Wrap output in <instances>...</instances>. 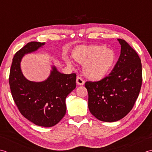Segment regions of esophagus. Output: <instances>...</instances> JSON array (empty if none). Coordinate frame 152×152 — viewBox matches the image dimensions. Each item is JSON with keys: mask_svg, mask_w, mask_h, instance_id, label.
<instances>
[{"mask_svg": "<svg viewBox=\"0 0 152 152\" xmlns=\"http://www.w3.org/2000/svg\"><path fill=\"white\" fill-rule=\"evenodd\" d=\"M76 82H77V84L79 85H83L85 84V81L84 80H83L81 77H77V80H76Z\"/></svg>", "mask_w": 152, "mask_h": 152, "instance_id": "esophagus-1", "label": "esophagus"}]
</instances>
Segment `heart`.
I'll return each mask as SVG.
<instances>
[{
    "label": "heart",
    "mask_w": 152,
    "mask_h": 152,
    "mask_svg": "<svg viewBox=\"0 0 152 152\" xmlns=\"http://www.w3.org/2000/svg\"><path fill=\"white\" fill-rule=\"evenodd\" d=\"M72 56L77 62L83 66V72L86 77L93 80L104 79L110 73L115 64L117 56L111 49L106 46H83L76 48ZM67 66H73V61L69 57H65Z\"/></svg>",
    "instance_id": "b5f03b06"
}]
</instances>
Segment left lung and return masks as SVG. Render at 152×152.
<instances>
[{
  "label": "left lung",
  "mask_w": 152,
  "mask_h": 152,
  "mask_svg": "<svg viewBox=\"0 0 152 152\" xmlns=\"http://www.w3.org/2000/svg\"><path fill=\"white\" fill-rule=\"evenodd\" d=\"M121 46L118 61L111 72L99 81L85 83L88 109L96 118L115 122L131 111L140 91L142 64L136 51L118 39Z\"/></svg>",
  "instance_id": "1"
}]
</instances>
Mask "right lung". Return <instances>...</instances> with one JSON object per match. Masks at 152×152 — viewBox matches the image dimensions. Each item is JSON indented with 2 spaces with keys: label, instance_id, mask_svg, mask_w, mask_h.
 <instances>
[{
  "label": "right lung",
  "instance_id": "1",
  "mask_svg": "<svg viewBox=\"0 0 152 152\" xmlns=\"http://www.w3.org/2000/svg\"><path fill=\"white\" fill-rule=\"evenodd\" d=\"M45 42H30L17 52L12 60L9 84L20 113L36 125L51 127L66 112V99L76 87V74L60 73L52 65L50 75L43 81H31L21 72V61L26 54L43 48Z\"/></svg>",
  "mask_w": 152,
  "mask_h": 152
}]
</instances>
